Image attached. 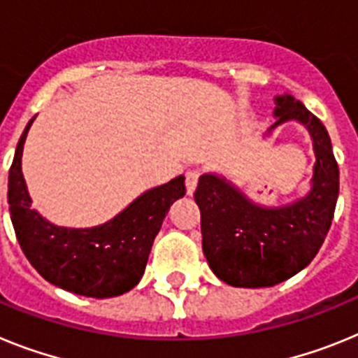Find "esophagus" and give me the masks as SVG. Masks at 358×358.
Wrapping results in <instances>:
<instances>
[{
	"label": "esophagus",
	"mask_w": 358,
	"mask_h": 358,
	"mask_svg": "<svg viewBox=\"0 0 358 358\" xmlns=\"http://www.w3.org/2000/svg\"><path fill=\"white\" fill-rule=\"evenodd\" d=\"M201 171L200 169H189L187 175H185V185H187V192L192 194V191L196 189L198 178H200Z\"/></svg>",
	"instance_id": "1"
}]
</instances>
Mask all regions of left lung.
Returning a JSON list of instances; mask_svg holds the SVG:
<instances>
[{
    "instance_id": "1",
    "label": "left lung",
    "mask_w": 358,
    "mask_h": 358,
    "mask_svg": "<svg viewBox=\"0 0 358 358\" xmlns=\"http://www.w3.org/2000/svg\"><path fill=\"white\" fill-rule=\"evenodd\" d=\"M275 124L299 120L315 149L313 187L308 196L282 209H263L225 180L203 175L194 191L201 214V247L210 270L231 287H273L308 266L334 220L338 166L328 131L303 102L275 99Z\"/></svg>"
}]
</instances>
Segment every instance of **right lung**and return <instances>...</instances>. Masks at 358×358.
<instances>
[{"mask_svg": "<svg viewBox=\"0 0 358 358\" xmlns=\"http://www.w3.org/2000/svg\"><path fill=\"white\" fill-rule=\"evenodd\" d=\"M36 119V117H34ZM27 124L8 171V205L15 238L30 265L63 290L86 297H115L135 288L144 275L155 236L173 201L185 194V178L144 192L127 209L93 229L55 227L36 210L21 173Z\"/></svg>", "mask_w": 358, "mask_h": 358, "instance_id": "add662e5", "label": "right lung"}]
</instances>
